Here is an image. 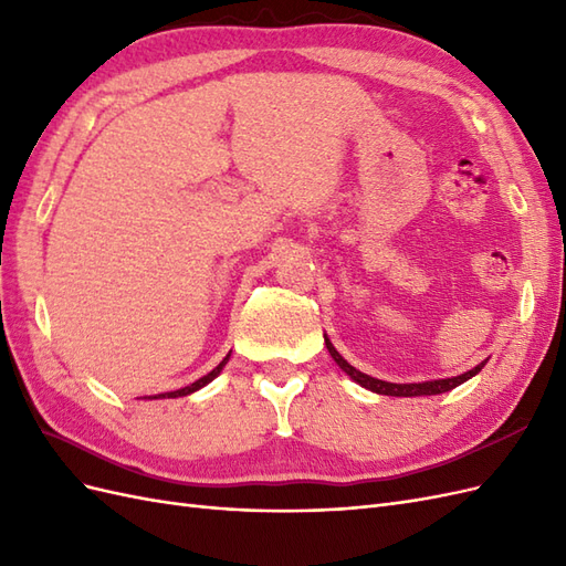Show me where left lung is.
Listing matches in <instances>:
<instances>
[{"label": "left lung", "mask_w": 566, "mask_h": 566, "mask_svg": "<svg viewBox=\"0 0 566 566\" xmlns=\"http://www.w3.org/2000/svg\"><path fill=\"white\" fill-rule=\"evenodd\" d=\"M325 347H328L331 356L335 358V364L345 370L352 380H356L361 387L375 391V394H387V397H432V394H443L449 391L458 385H462L465 380L474 378V375L484 368L486 361H482L479 366H474L472 370L462 373V375H455V378H447V380H432V382H410V385H397V382H385V380H378V378H370V375L356 370L354 366H349L345 358L339 356V352L333 347V342L325 337Z\"/></svg>", "instance_id": "left-lung-1"}]
</instances>
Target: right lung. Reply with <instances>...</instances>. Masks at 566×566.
<instances>
[{"mask_svg": "<svg viewBox=\"0 0 566 566\" xmlns=\"http://www.w3.org/2000/svg\"><path fill=\"white\" fill-rule=\"evenodd\" d=\"M229 356L231 354H227V358H224V361H221L214 370H210L208 375H202V378L200 380H196L193 385H188V387H184V389H177V391H167V394H158V397H153V399H177V397H186V394H191V391H196V389H200V387H205V385H208V382H212L214 378H217V375L221 373V368H224L227 366V361H229Z\"/></svg>", "mask_w": 566, "mask_h": 566, "instance_id": "obj_1", "label": "right lung"}]
</instances>
